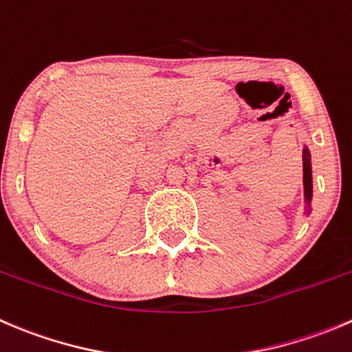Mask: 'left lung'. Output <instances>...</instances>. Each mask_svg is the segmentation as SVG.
<instances>
[{"label": "left lung", "mask_w": 352, "mask_h": 352, "mask_svg": "<svg viewBox=\"0 0 352 352\" xmlns=\"http://www.w3.org/2000/svg\"><path fill=\"white\" fill-rule=\"evenodd\" d=\"M302 182H305V197L306 203H311L313 196V179H311V162H309V151H302Z\"/></svg>", "instance_id": "8db88e82"}]
</instances>
